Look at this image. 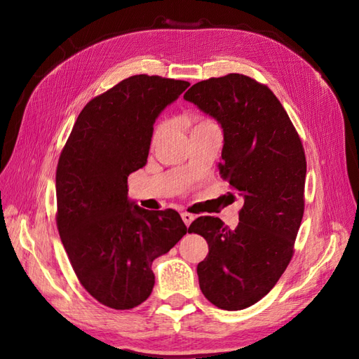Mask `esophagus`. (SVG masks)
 Returning <instances> with one entry per match:
<instances>
[{
  "label": "esophagus",
  "instance_id": "1",
  "mask_svg": "<svg viewBox=\"0 0 359 359\" xmlns=\"http://www.w3.org/2000/svg\"><path fill=\"white\" fill-rule=\"evenodd\" d=\"M180 215H182V219H183V223H185L187 226H189V224L192 223V219H194V215H192V214H189V212H182Z\"/></svg>",
  "mask_w": 359,
  "mask_h": 359
}]
</instances>
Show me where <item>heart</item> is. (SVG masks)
Here are the masks:
<instances>
[{
  "label": "heart",
  "instance_id": "heart-1",
  "mask_svg": "<svg viewBox=\"0 0 359 359\" xmlns=\"http://www.w3.org/2000/svg\"><path fill=\"white\" fill-rule=\"evenodd\" d=\"M206 124H212L210 121H208V119H200V121H197V124L194 127H200V126H206ZM162 132V127H159L158 130H156V136H159Z\"/></svg>",
  "mask_w": 359,
  "mask_h": 359
}]
</instances>
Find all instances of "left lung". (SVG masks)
<instances>
[{"mask_svg": "<svg viewBox=\"0 0 359 359\" xmlns=\"http://www.w3.org/2000/svg\"><path fill=\"white\" fill-rule=\"evenodd\" d=\"M183 98L222 126L218 170L244 198L235 231L217 217H198L188 229L209 247L197 265L200 290L218 308L245 309L270 292L292 258L305 210V150L278 97L244 74L198 81Z\"/></svg>", "mask_w": 359, "mask_h": 359, "instance_id": "8db88e82", "label": "left lung"}]
</instances>
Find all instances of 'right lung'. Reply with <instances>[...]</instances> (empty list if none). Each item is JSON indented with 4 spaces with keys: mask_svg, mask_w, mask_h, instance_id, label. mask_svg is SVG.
<instances>
[{
    "mask_svg": "<svg viewBox=\"0 0 359 359\" xmlns=\"http://www.w3.org/2000/svg\"><path fill=\"white\" fill-rule=\"evenodd\" d=\"M188 81L132 76L81 110L56 171V222L77 279L101 305L132 309L154 287L153 261L187 233L174 209L127 197L128 174L149 158L153 124Z\"/></svg>",
    "mask_w": 359,
    "mask_h": 359,
    "instance_id": "right-lung-1",
    "label": "right lung"
}]
</instances>
